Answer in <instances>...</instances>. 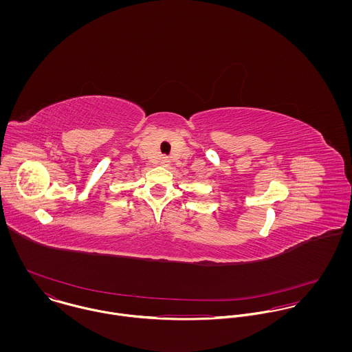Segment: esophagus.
Here are the masks:
<instances>
[{"label":"esophagus","instance_id":"esophagus-1","mask_svg":"<svg viewBox=\"0 0 352 352\" xmlns=\"http://www.w3.org/2000/svg\"><path fill=\"white\" fill-rule=\"evenodd\" d=\"M160 165H161V166H164V168H169V165H170V160H169L168 157H162V158H161V161H160Z\"/></svg>","mask_w":352,"mask_h":352}]
</instances>
